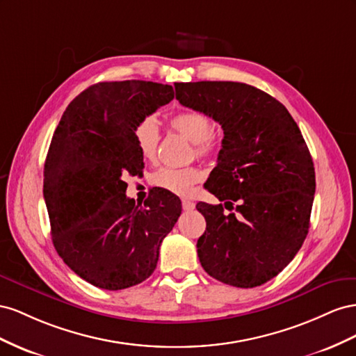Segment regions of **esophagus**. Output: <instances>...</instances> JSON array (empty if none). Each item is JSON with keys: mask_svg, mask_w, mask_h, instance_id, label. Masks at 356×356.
<instances>
[{"mask_svg": "<svg viewBox=\"0 0 356 356\" xmlns=\"http://www.w3.org/2000/svg\"><path fill=\"white\" fill-rule=\"evenodd\" d=\"M181 207H184L185 211H191V210H194L195 202L191 200H181Z\"/></svg>", "mask_w": 356, "mask_h": 356, "instance_id": "esophagus-1", "label": "esophagus"}]
</instances>
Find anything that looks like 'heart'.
<instances>
[{
	"label": "heart",
	"instance_id": "b5f03b06",
	"mask_svg": "<svg viewBox=\"0 0 356 356\" xmlns=\"http://www.w3.org/2000/svg\"><path fill=\"white\" fill-rule=\"evenodd\" d=\"M170 127L194 143V152L200 158L215 154L216 141L211 134V120L198 110H181L170 119ZM136 146L140 155L147 161H154L158 155L159 129L156 122L146 118L140 122L134 133ZM202 179L198 167H162L154 175V184L177 195H188L192 185Z\"/></svg>",
	"mask_w": 356,
	"mask_h": 356
}]
</instances>
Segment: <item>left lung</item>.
I'll list each match as a JSON object with an SVG mask.
<instances>
[{
  "instance_id": "left-lung-1",
  "label": "left lung",
  "mask_w": 356,
  "mask_h": 356,
  "mask_svg": "<svg viewBox=\"0 0 356 356\" xmlns=\"http://www.w3.org/2000/svg\"><path fill=\"white\" fill-rule=\"evenodd\" d=\"M175 88L181 106L223 129L218 165L204 185L223 204H197L207 223L197 241L201 266L227 285L259 286L288 266L309 232L316 188L309 147L286 107L255 86Z\"/></svg>"
}]
</instances>
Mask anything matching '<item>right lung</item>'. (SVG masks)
<instances>
[{
  "mask_svg": "<svg viewBox=\"0 0 356 356\" xmlns=\"http://www.w3.org/2000/svg\"><path fill=\"white\" fill-rule=\"evenodd\" d=\"M172 98V86L145 80L92 85L68 104L50 141L43 195L54 246L97 288L146 280L181 213L179 197L164 189L136 206L124 181L145 167L137 125Z\"/></svg>",
  "mask_w": 356,
  "mask_h": 356,
  "instance_id": "right-lung-1",
  "label": "right lung"
}]
</instances>
